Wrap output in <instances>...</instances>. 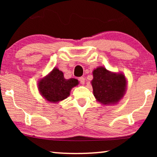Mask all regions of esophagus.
<instances>
[{
	"mask_svg": "<svg viewBox=\"0 0 157 157\" xmlns=\"http://www.w3.org/2000/svg\"><path fill=\"white\" fill-rule=\"evenodd\" d=\"M79 81H80L81 84H84L85 83V78L83 77H80L79 78Z\"/></svg>",
	"mask_w": 157,
	"mask_h": 157,
	"instance_id": "1",
	"label": "esophagus"
}]
</instances>
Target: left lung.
<instances>
[{"instance_id": "left-lung-1", "label": "left lung", "mask_w": 157, "mask_h": 157, "mask_svg": "<svg viewBox=\"0 0 157 157\" xmlns=\"http://www.w3.org/2000/svg\"><path fill=\"white\" fill-rule=\"evenodd\" d=\"M91 84L94 96L99 104L115 105L120 102L127 89V80L123 73L113 72L100 66L94 68Z\"/></svg>"}]
</instances>
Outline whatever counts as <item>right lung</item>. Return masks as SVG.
<instances>
[{
  "label": "right lung",
  "mask_w": 157,
  "mask_h": 157,
  "mask_svg": "<svg viewBox=\"0 0 157 157\" xmlns=\"http://www.w3.org/2000/svg\"><path fill=\"white\" fill-rule=\"evenodd\" d=\"M76 78L66 79L63 73L54 67L46 76L38 81V90L45 101L48 103L58 104L67 98L74 87L78 85Z\"/></svg>",
  "instance_id": "obj_1"
}]
</instances>
